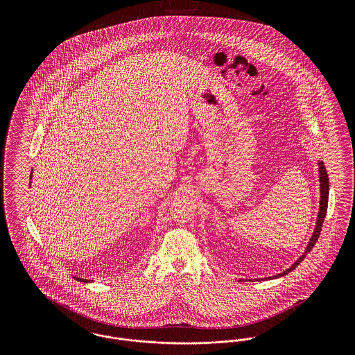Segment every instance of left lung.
Wrapping results in <instances>:
<instances>
[{
  "label": "left lung",
  "mask_w": 355,
  "mask_h": 355,
  "mask_svg": "<svg viewBox=\"0 0 355 355\" xmlns=\"http://www.w3.org/2000/svg\"><path fill=\"white\" fill-rule=\"evenodd\" d=\"M318 173H320V193H321V200H320V211H318V217H317V224H315V230H314V232H313V236H311V239H310V242H309V245H307V248H306V252H304L295 262H294V265L291 266V268H288L287 270H284L283 273H279V275H276V276H272L273 279H276V277H280V276H284V275H287V273H290L291 270H294L302 261L304 259V257H306V254L309 253L313 248H314V245H315V242L318 241V236H320V234H321V228H322V223H324V218H325V214H327V209H328V196H329V179H328V173H327V169H325V165H324V162L322 161H320L318 162ZM270 279V277H269Z\"/></svg>",
  "instance_id": "8db88e82"
}]
</instances>
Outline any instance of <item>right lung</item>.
Masks as SVG:
<instances>
[{
    "mask_svg": "<svg viewBox=\"0 0 355 355\" xmlns=\"http://www.w3.org/2000/svg\"><path fill=\"white\" fill-rule=\"evenodd\" d=\"M76 280H80V282H85V283H86V282H87V280H86V279H79V277H76ZM89 282H90V280H89Z\"/></svg>",
    "mask_w": 355,
    "mask_h": 355,
    "instance_id": "1",
    "label": "right lung"
}]
</instances>
